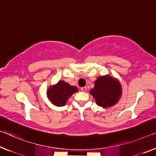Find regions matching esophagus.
Returning <instances> with one entry per match:
<instances>
[{
    "mask_svg": "<svg viewBox=\"0 0 156 156\" xmlns=\"http://www.w3.org/2000/svg\"><path fill=\"white\" fill-rule=\"evenodd\" d=\"M86 89H87L86 86H83V87H81V91H83V92H85L86 90Z\"/></svg>",
    "mask_w": 156,
    "mask_h": 156,
    "instance_id": "obj_1",
    "label": "esophagus"
}]
</instances>
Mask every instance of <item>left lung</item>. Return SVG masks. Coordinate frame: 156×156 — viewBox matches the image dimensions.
Here are the masks:
<instances>
[{"instance_id":"left-lung-1","label":"left lung","mask_w":156,"mask_h":156,"mask_svg":"<svg viewBox=\"0 0 156 156\" xmlns=\"http://www.w3.org/2000/svg\"><path fill=\"white\" fill-rule=\"evenodd\" d=\"M98 105L109 107L116 104L121 95V86L118 81L109 75L99 76L90 92Z\"/></svg>"}]
</instances>
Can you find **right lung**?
Returning a JSON list of instances; mask_svg holds the SVG:
<instances>
[{
  "instance_id": "1",
  "label": "right lung",
  "mask_w": 156,
  "mask_h": 156,
  "mask_svg": "<svg viewBox=\"0 0 156 156\" xmlns=\"http://www.w3.org/2000/svg\"><path fill=\"white\" fill-rule=\"evenodd\" d=\"M77 91V88L72 86L64 81H60L53 88L48 90L49 99L56 106H64L67 100L73 93Z\"/></svg>"
}]
</instances>
